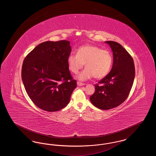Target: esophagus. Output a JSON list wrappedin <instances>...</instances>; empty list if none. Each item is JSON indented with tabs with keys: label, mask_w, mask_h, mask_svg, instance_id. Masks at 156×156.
I'll use <instances>...</instances> for the list:
<instances>
[{
	"label": "esophagus",
	"mask_w": 156,
	"mask_h": 156,
	"mask_svg": "<svg viewBox=\"0 0 156 156\" xmlns=\"http://www.w3.org/2000/svg\"><path fill=\"white\" fill-rule=\"evenodd\" d=\"M77 85H78V86H83V85H85V83H82L81 82H77Z\"/></svg>",
	"instance_id": "obj_1"
}]
</instances>
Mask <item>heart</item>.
Segmentation results:
<instances>
[{"mask_svg": "<svg viewBox=\"0 0 156 156\" xmlns=\"http://www.w3.org/2000/svg\"><path fill=\"white\" fill-rule=\"evenodd\" d=\"M113 62L111 52L93 45H85L78 48L76 54H70L67 58L69 69L77 74L85 64L86 68L78 75L80 81L94 76L102 79L109 73Z\"/></svg>", "mask_w": 156, "mask_h": 156, "instance_id": "heart-1", "label": "heart"}]
</instances>
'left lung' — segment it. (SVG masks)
<instances>
[{"mask_svg":"<svg viewBox=\"0 0 156 156\" xmlns=\"http://www.w3.org/2000/svg\"><path fill=\"white\" fill-rule=\"evenodd\" d=\"M113 52V62L110 73L95 85L90 97L91 103L102 110L119 106L129 96L135 76L133 59L117 42L107 41Z\"/></svg>","mask_w":156,"mask_h":156,"instance_id":"1","label":"left lung"}]
</instances>
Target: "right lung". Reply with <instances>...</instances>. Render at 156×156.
<instances>
[{
	"label": "right lung",
	"mask_w": 156,
	"mask_h": 156,
	"mask_svg": "<svg viewBox=\"0 0 156 156\" xmlns=\"http://www.w3.org/2000/svg\"><path fill=\"white\" fill-rule=\"evenodd\" d=\"M71 52L67 40L37 45L23 63L22 79L26 92L38 108L55 112L65 108L76 87L67 62Z\"/></svg>",
	"instance_id": "1"
}]
</instances>
